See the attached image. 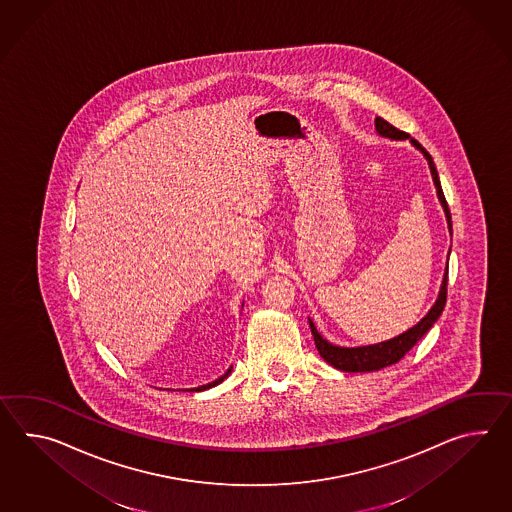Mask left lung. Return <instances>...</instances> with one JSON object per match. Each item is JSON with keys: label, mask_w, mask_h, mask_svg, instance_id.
<instances>
[{"label": "left lung", "mask_w": 512, "mask_h": 512, "mask_svg": "<svg viewBox=\"0 0 512 512\" xmlns=\"http://www.w3.org/2000/svg\"><path fill=\"white\" fill-rule=\"evenodd\" d=\"M375 128L378 136L387 137V139H393V141H406V139H409V143L417 148L419 152H422V156L426 158L428 165H430L433 185L437 189V198L441 202L444 216H446V224H448V231L452 235V216H450V209H448V204L444 200L443 187H441V182H439V174H437V169H435L432 156L426 152V148L421 147L419 141H415L413 137H409V134L398 130L395 126L389 125L382 117H376ZM446 284H448V262H446V270H444L443 283H441V288H439V296L435 299L433 307L428 310V314L417 325H413L406 332L398 334V336L391 338V340L380 341V343H373V345H360V347H340V345H334V343H330L329 340H325L319 334L314 321L308 318L319 356L327 364L332 365L334 369H340V371H345V373H369V371L384 369L387 365L397 364L398 360L404 358L409 349L417 341L421 340L428 330L432 329L433 323L443 314L444 303H446Z\"/></svg>", "instance_id": "left-lung-1"}]
</instances>
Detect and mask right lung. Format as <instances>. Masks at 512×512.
Instances as JSON below:
<instances>
[{
	"mask_svg": "<svg viewBox=\"0 0 512 512\" xmlns=\"http://www.w3.org/2000/svg\"><path fill=\"white\" fill-rule=\"evenodd\" d=\"M242 307H244V303H242ZM231 371H233V365L229 367L228 371H226L224 375L220 376V378H216L215 382H209V384H205V386L193 387V389H189V391H205V389H211V387L218 386V384H222V382L231 375Z\"/></svg>",
	"mask_w": 512,
	"mask_h": 512,
	"instance_id": "right-lung-1",
	"label": "right lung"
}]
</instances>
